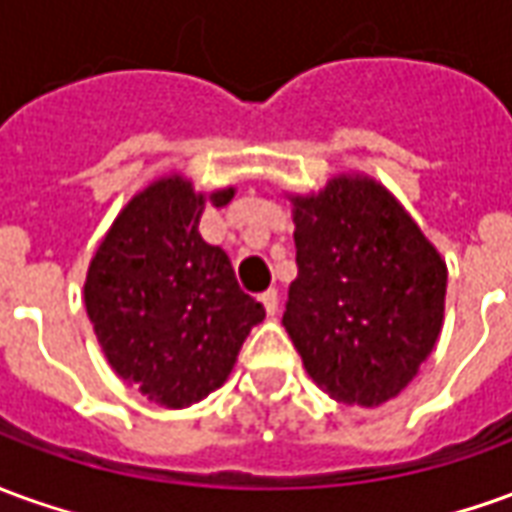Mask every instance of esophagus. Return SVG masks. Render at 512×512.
Instances as JSON below:
<instances>
[{
  "instance_id": "34e87169",
  "label": "esophagus",
  "mask_w": 512,
  "mask_h": 512,
  "mask_svg": "<svg viewBox=\"0 0 512 512\" xmlns=\"http://www.w3.org/2000/svg\"><path fill=\"white\" fill-rule=\"evenodd\" d=\"M260 302H263V307H266L268 316H274V313H277V307H280V296H277L274 288H268L266 293H260Z\"/></svg>"
}]
</instances>
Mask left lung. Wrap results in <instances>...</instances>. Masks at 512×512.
Returning a JSON list of instances; mask_svg holds the SVG:
<instances>
[{
	"mask_svg": "<svg viewBox=\"0 0 512 512\" xmlns=\"http://www.w3.org/2000/svg\"><path fill=\"white\" fill-rule=\"evenodd\" d=\"M288 202L299 274L282 324L321 391L343 405H385L441 335L446 260L368 174H338Z\"/></svg>",
	"mask_w": 512,
	"mask_h": 512,
	"instance_id": "left-lung-1",
	"label": "left lung"
}]
</instances>
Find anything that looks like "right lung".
I'll return each mask as SVG.
<instances>
[{"label":"right lung","instance_id":"right-lung-1","mask_svg":"<svg viewBox=\"0 0 512 512\" xmlns=\"http://www.w3.org/2000/svg\"><path fill=\"white\" fill-rule=\"evenodd\" d=\"M235 188L196 191L166 174L121 207L85 274V310L110 368L149 402L182 410L230 377L266 310L238 288L230 257L199 235L205 205Z\"/></svg>","mask_w":512,"mask_h":512}]
</instances>
